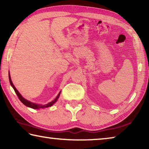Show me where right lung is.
I'll return each mask as SVG.
<instances>
[{"label": "right lung", "instance_id": "add662e5", "mask_svg": "<svg viewBox=\"0 0 149 149\" xmlns=\"http://www.w3.org/2000/svg\"><path fill=\"white\" fill-rule=\"evenodd\" d=\"M9 80H10V85H12V87H13L14 91L16 92V95H17V97L19 98V99L20 100V101H21L22 103H23V104H24V105H26V106H27V107H30V108H33V109H40V108H47V107H51V106H52V104H54V102H56V101L57 100V99H58L59 96H60V92L59 94L57 95V97H56V98H55V99H54L53 100H52V102L48 103V104H45V105H39V104H34V103L29 102V101H28V100H27L26 99H25L24 98L22 97V96L21 95H20V93H19L18 91H17V90L16 89V87H14V85H13V84H12V80H11V77H10V73H9Z\"/></svg>", "mask_w": 149, "mask_h": 149}]
</instances>
